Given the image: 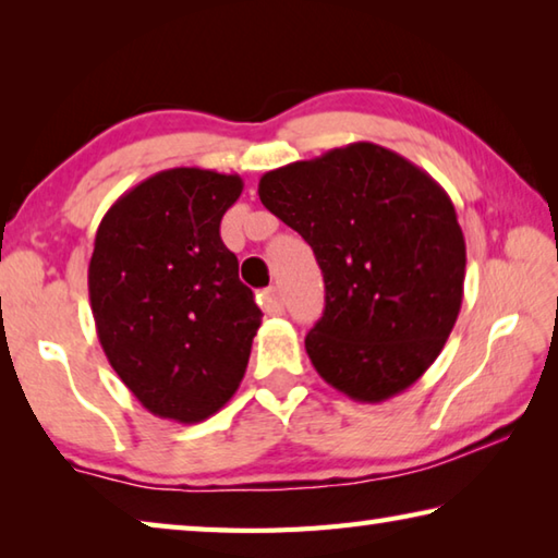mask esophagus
Returning <instances> with one entry per match:
<instances>
[{
    "mask_svg": "<svg viewBox=\"0 0 558 558\" xmlns=\"http://www.w3.org/2000/svg\"><path fill=\"white\" fill-rule=\"evenodd\" d=\"M260 305L268 315H280L286 310V302H282V292L280 288H268L260 292Z\"/></svg>",
    "mask_w": 558,
    "mask_h": 558,
    "instance_id": "1",
    "label": "esophagus"
}]
</instances>
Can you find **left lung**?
<instances>
[{
	"label": "left lung",
	"mask_w": 558,
	"mask_h": 558,
	"mask_svg": "<svg viewBox=\"0 0 558 558\" xmlns=\"http://www.w3.org/2000/svg\"><path fill=\"white\" fill-rule=\"evenodd\" d=\"M258 196L315 251L325 313L305 337L317 374L381 403L426 374L462 305L465 239L436 179L374 143L266 172Z\"/></svg>",
	"instance_id": "left-lung-1"
}]
</instances>
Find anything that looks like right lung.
Instances as JSON below:
<instances>
[{
	"mask_svg": "<svg viewBox=\"0 0 558 558\" xmlns=\"http://www.w3.org/2000/svg\"><path fill=\"white\" fill-rule=\"evenodd\" d=\"M239 174L174 167L102 216L88 266L102 352L159 418L199 423L239 389L260 307L219 233Z\"/></svg>",
	"mask_w": 558,
	"mask_h": 558,
	"instance_id": "obj_1",
	"label": "right lung"
}]
</instances>
